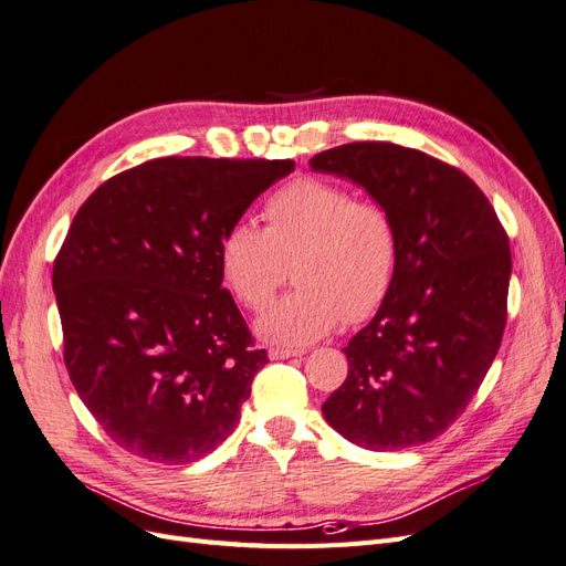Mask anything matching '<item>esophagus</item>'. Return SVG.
Returning <instances> with one entry per match:
<instances>
[{
    "label": "esophagus",
    "instance_id": "esophagus-1",
    "mask_svg": "<svg viewBox=\"0 0 566 566\" xmlns=\"http://www.w3.org/2000/svg\"><path fill=\"white\" fill-rule=\"evenodd\" d=\"M304 349H287V347H271L269 349V358H290V356H302Z\"/></svg>",
    "mask_w": 566,
    "mask_h": 566
}]
</instances>
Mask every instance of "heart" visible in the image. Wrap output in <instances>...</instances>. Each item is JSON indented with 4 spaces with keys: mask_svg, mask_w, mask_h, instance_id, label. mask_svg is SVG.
<instances>
[{
    "mask_svg": "<svg viewBox=\"0 0 566 566\" xmlns=\"http://www.w3.org/2000/svg\"><path fill=\"white\" fill-rule=\"evenodd\" d=\"M264 229L235 221L221 235L217 264L231 295L262 312L287 276L297 287L256 321L273 345L304 347L342 321L361 323L380 310L399 271L397 221L347 186L297 177L264 202Z\"/></svg>",
    "mask_w": 566,
    "mask_h": 566,
    "instance_id": "heart-1",
    "label": "heart"
}]
</instances>
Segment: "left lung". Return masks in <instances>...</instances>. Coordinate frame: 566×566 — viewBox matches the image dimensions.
<instances>
[{"label": "left lung", "mask_w": 566, "mask_h": 566, "mask_svg": "<svg viewBox=\"0 0 566 566\" xmlns=\"http://www.w3.org/2000/svg\"><path fill=\"white\" fill-rule=\"evenodd\" d=\"M310 165L364 186L397 221L401 241L391 293L342 349L349 373L323 416L368 451L432 441L465 413L499 354L507 233L465 172L422 150L356 142Z\"/></svg>", "instance_id": "obj_1"}]
</instances>
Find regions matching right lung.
<instances>
[{"label":"right lung","mask_w":566,"mask_h":566,"mask_svg":"<svg viewBox=\"0 0 566 566\" xmlns=\"http://www.w3.org/2000/svg\"><path fill=\"white\" fill-rule=\"evenodd\" d=\"M293 160L156 158L82 202L54 262L67 375L119 449L193 462L241 418L266 361L217 248Z\"/></svg>","instance_id":"1"}]
</instances>
